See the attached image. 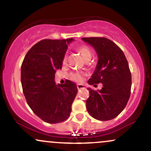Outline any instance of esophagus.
<instances>
[{"mask_svg":"<svg viewBox=\"0 0 151 151\" xmlns=\"http://www.w3.org/2000/svg\"><path fill=\"white\" fill-rule=\"evenodd\" d=\"M85 88V86L84 85H82V84H78L77 85V89L78 90H80V89H84Z\"/></svg>","mask_w":151,"mask_h":151,"instance_id":"34e87169","label":"esophagus"}]
</instances>
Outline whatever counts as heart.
<instances>
[{"label": "heart", "mask_w": 151, "mask_h": 151, "mask_svg": "<svg viewBox=\"0 0 151 151\" xmlns=\"http://www.w3.org/2000/svg\"><path fill=\"white\" fill-rule=\"evenodd\" d=\"M76 50H77L78 53L80 54L81 56L86 61H89L91 59L92 53H91L90 48L87 45H78L77 47H76ZM66 61H67V55H65L63 58V62H65ZM84 76V74L81 72H71V73L69 74V77H70L71 80L77 83L81 82V81H82Z\"/></svg>", "instance_id": "1"}]
</instances>
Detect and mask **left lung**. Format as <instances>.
Listing matches in <instances>:
<instances>
[{
  "instance_id": "1",
  "label": "left lung",
  "mask_w": 151,
  "mask_h": 151,
  "mask_svg": "<svg viewBox=\"0 0 151 151\" xmlns=\"http://www.w3.org/2000/svg\"><path fill=\"white\" fill-rule=\"evenodd\" d=\"M92 45L99 57L96 70L88 81L91 85L101 83V90L88 89L86 106L90 115L99 121L113 119L124 110L131 95V74L124 52L106 37H82Z\"/></svg>"
}]
</instances>
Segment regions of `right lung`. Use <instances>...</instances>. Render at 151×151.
Masks as SVG:
<instances>
[{
  "mask_svg": "<svg viewBox=\"0 0 151 151\" xmlns=\"http://www.w3.org/2000/svg\"><path fill=\"white\" fill-rule=\"evenodd\" d=\"M73 40L45 39L26 54L21 66L22 91L27 104L38 117L49 124L68 119L77 93L70 80L55 85V74L61 70L67 44Z\"/></svg>",
  "mask_w": 151,
  "mask_h": 151,
  "instance_id": "add662e5",
  "label": "right lung"
}]
</instances>
